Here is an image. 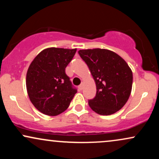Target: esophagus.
<instances>
[{
    "instance_id": "34e87169",
    "label": "esophagus",
    "mask_w": 159,
    "mask_h": 159,
    "mask_svg": "<svg viewBox=\"0 0 159 159\" xmlns=\"http://www.w3.org/2000/svg\"><path fill=\"white\" fill-rule=\"evenodd\" d=\"M78 89H79V90H83V84H81V85L78 86Z\"/></svg>"
}]
</instances>
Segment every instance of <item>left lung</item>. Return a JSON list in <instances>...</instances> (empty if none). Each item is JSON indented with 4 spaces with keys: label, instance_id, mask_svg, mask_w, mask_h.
<instances>
[{
    "label": "left lung",
    "instance_id": "obj_1",
    "mask_svg": "<svg viewBox=\"0 0 159 159\" xmlns=\"http://www.w3.org/2000/svg\"><path fill=\"white\" fill-rule=\"evenodd\" d=\"M96 85V96L88 101L93 111L111 115L123 107L132 92L133 75L121 57L107 49L79 50Z\"/></svg>",
    "mask_w": 159,
    "mask_h": 159
}]
</instances>
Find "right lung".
<instances>
[{"mask_svg": "<svg viewBox=\"0 0 159 159\" xmlns=\"http://www.w3.org/2000/svg\"><path fill=\"white\" fill-rule=\"evenodd\" d=\"M77 49H44L30 63L26 76L27 94L34 107L45 115L57 116L68 108L77 90L65 69Z\"/></svg>", "mask_w": 159, "mask_h": 159, "instance_id": "right-lung-1", "label": "right lung"}]
</instances>
